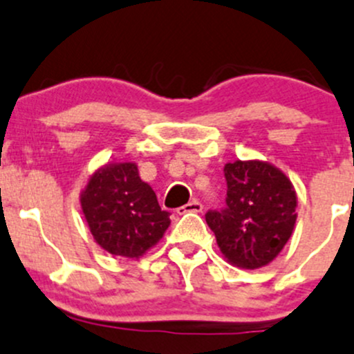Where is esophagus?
I'll return each instance as SVG.
<instances>
[{"instance_id": "esophagus-1", "label": "esophagus", "mask_w": 354, "mask_h": 354, "mask_svg": "<svg viewBox=\"0 0 354 354\" xmlns=\"http://www.w3.org/2000/svg\"><path fill=\"white\" fill-rule=\"evenodd\" d=\"M202 210H203V205L198 202V200H192V202H188L187 205L176 208V212L180 215H183V214H200Z\"/></svg>"}]
</instances>
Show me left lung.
Instances as JSON below:
<instances>
[{"mask_svg":"<svg viewBox=\"0 0 354 354\" xmlns=\"http://www.w3.org/2000/svg\"><path fill=\"white\" fill-rule=\"evenodd\" d=\"M224 176L225 207L208 210L207 224L227 261L245 270L265 266L292 236L295 189L280 169L261 161L229 162Z\"/></svg>","mask_w":354,"mask_h":354,"instance_id":"left-lung-1","label":"left lung"}]
</instances>
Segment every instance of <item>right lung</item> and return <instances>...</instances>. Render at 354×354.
<instances>
[{"label":"right lung","instance_id":"right-lung-1","mask_svg":"<svg viewBox=\"0 0 354 354\" xmlns=\"http://www.w3.org/2000/svg\"><path fill=\"white\" fill-rule=\"evenodd\" d=\"M81 207L96 243L115 256L139 258L169 227V212L161 210L133 162L96 171L81 195Z\"/></svg>","mask_w":354,"mask_h":354}]
</instances>
